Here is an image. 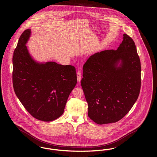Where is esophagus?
<instances>
[{
    "mask_svg": "<svg viewBox=\"0 0 157 157\" xmlns=\"http://www.w3.org/2000/svg\"><path fill=\"white\" fill-rule=\"evenodd\" d=\"M77 77L78 82H80L81 80V78H82V74L80 71H78L77 72Z\"/></svg>",
    "mask_w": 157,
    "mask_h": 157,
    "instance_id": "1",
    "label": "esophagus"
}]
</instances>
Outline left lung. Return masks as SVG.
Returning a JSON list of instances; mask_svg holds the SVG:
<instances>
[{
    "label": "left lung",
    "instance_id": "8db88e82",
    "mask_svg": "<svg viewBox=\"0 0 157 157\" xmlns=\"http://www.w3.org/2000/svg\"><path fill=\"white\" fill-rule=\"evenodd\" d=\"M81 85L88 116L98 124L123 118L136 101L141 88V63L131 37L123 34L117 50L97 52L83 67Z\"/></svg>",
    "mask_w": 157,
    "mask_h": 157
}]
</instances>
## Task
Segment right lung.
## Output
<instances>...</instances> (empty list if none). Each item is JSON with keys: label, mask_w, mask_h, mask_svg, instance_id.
<instances>
[{"label": "right lung", "mask_w": 157, "mask_h": 157, "mask_svg": "<svg viewBox=\"0 0 157 157\" xmlns=\"http://www.w3.org/2000/svg\"><path fill=\"white\" fill-rule=\"evenodd\" d=\"M31 33V29L23 33L14 52L13 88L33 117L51 121L64 112L68 97L77 84L75 68L54 62L36 61L26 46Z\"/></svg>", "instance_id": "right-lung-1"}]
</instances>
